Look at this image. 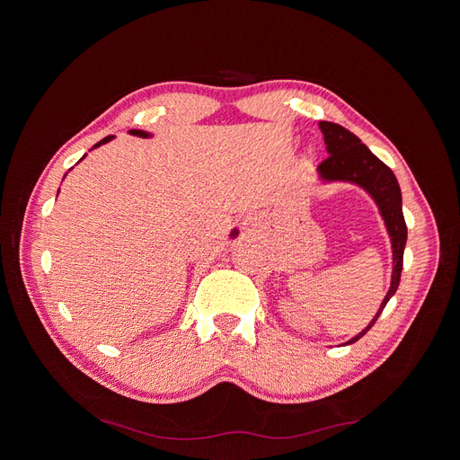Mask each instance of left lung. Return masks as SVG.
<instances>
[{"mask_svg":"<svg viewBox=\"0 0 460 460\" xmlns=\"http://www.w3.org/2000/svg\"><path fill=\"white\" fill-rule=\"evenodd\" d=\"M321 130L324 134L328 156L321 162L319 172L326 181H350L359 186H364L373 199L376 201L380 214L388 227V233L392 236V246H394V276H392V287L388 295H385L380 311L376 317L369 323V326L356 335L354 340L349 343H356L359 337H364L376 319L380 317L382 309L390 298L395 295L401 272H402V253L406 246V224L402 216V198H401V188L394 175L392 169L385 165L382 160H378L361 139L347 130L341 125L330 123V120H321Z\"/></svg>","mask_w":460,"mask_h":460,"instance_id":"obj_1","label":"left lung"}]
</instances>
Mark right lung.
Segmentation results:
<instances>
[{
	"label": "right lung",
	"instance_id": "right-lung-1",
	"mask_svg": "<svg viewBox=\"0 0 460 460\" xmlns=\"http://www.w3.org/2000/svg\"><path fill=\"white\" fill-rule=\"evenodd\" d=\"M132 134H137V136H147V134H145V132H141V130H130ZM111 139V136H106L102 141H99V143H96L94 145V147H99V145H102V143H106V141H110Z\"/></svg>",
	"mask_w": 460,
	"mask_h": 460
}]
</instances>
